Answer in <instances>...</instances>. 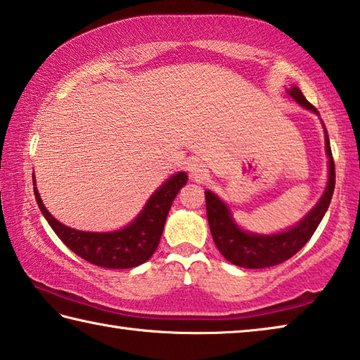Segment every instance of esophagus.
<instances>
[{
	"instance_id": "34e87169",
	"label": "esophagus",
	"mask_w": 360,
	"mask_h": 360,
	"mask_svg": "<svg viewBox=\"0 0 360 360\" xmlns=\"http://www.w3.org/2000/svg\"><path fill=\"white\" fill-rule=\"evenodd\" d=\"M188 172H191V178L197 182H203L208 179V176H210L208 167H206L205 163L200 160H193L191 165H188Z\"/></svg>"
}]
</instances>
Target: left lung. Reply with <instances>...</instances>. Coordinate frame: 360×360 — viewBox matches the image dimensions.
I'll use <instances>...</instances> for the list:
<instances>
[{
    "label": "left lung",
    "mask_w": 360,
    "mask_h": 360,
    "mask_svg": "<svg viewBox=\"0 0 360 360\" xmlns=\"http://www.w3.org/2000/svg\"><path fill=\"white\" fill-rule=\"evenodd\" d=\"M288 94L303 108L318 114L316 108L304 98L300 89L292 87ZM326 150L328 155V182L327 188L319 203L314 206L311 212L303 219L297 227L285 230L283 233L262 236L254 233H246L240 230L236 224L231 221L230 211L214 193L206 191V216H208L212 240L225 259L231 264L243 268H266L278 264H283L292 255H295L307 245L313 233L318 229L319 222L324 217L326 211L330 205L333 188H335V162L332 157L330 141L326 131Z\"/></svg>",
    "instance_id": "8db88e82"
}]
</instances>
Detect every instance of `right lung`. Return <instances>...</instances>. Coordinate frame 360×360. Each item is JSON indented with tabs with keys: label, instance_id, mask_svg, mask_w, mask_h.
Returning <instances> with one entry per match:
<instances>
[{
	"label": "right lung",
	"instance_id": "right-lung-1",
	"mask_svg": "<svg viewBox=\"0 0 360 360\" xmlns=\"http://www.w3.org/2000/svg\"><path fill=\"white\" fill-rule=\"evenodd\" d=\"M186 182V173L174 174L152 195L141 214L129 227L112 231V233H90V231H79L66 227L46 210L36 187L34 197L52 230L79 257L96 266L133 268L144 264L155 252L163 227H165L168 211Z\"/></svg>",
	"mask_w": 360,
	"mask_h": 360
}]
</instances>
